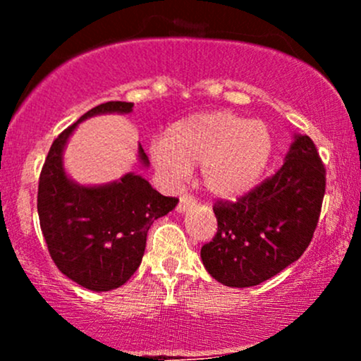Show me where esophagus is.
Returning a JSON list of instances; mask_svg holds the SVG:
<instances>
[{
    "label": "esophagus",
    "mask_w": 361,
    "mask_h": 361,
    "mask_svg": "<svg viewBox=\"0 0 361 361\" xmlns=\"http://www.w3.org/2000/svg\"><path fill=\"white\" fill-rule=\"evenodd\" d=\"M193 204H195V200H193L192 197H190V195H183V197L180 198V202H178L176 210H178V212H180V214H185L186 210L192 209Z\"/></svg>",
    "instance_id": "esophagus-1"
}]
</instances>
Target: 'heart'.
Segmentation results:
<instances>
[{
	"label": "heart",
	"mask_w": 361,
	"mask_h": 361,
	"mask_svg": "<svg viewBox=\"0 0 361 361\" xmlns=\"http://www.w3.org/2000/svg\"><path fill=\"white\" fill-rule=\"evenodd\" d=\"M273 137L261 120L233 111H205L176 120L163 140L151 147V159L168 181H180L200 166L204 188L215 198L234 200L259 183L271 159Z\"/></svg>",
	"instance_id": "heart-1"
}]
</instances>
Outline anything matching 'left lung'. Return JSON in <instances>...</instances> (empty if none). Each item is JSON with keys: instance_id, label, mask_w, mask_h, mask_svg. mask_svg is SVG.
Listing matches in <instances>:
<instances>
[{"instance_id": "1", "label": "left lung", "mask_w": 361, "mask_h": 361, "mask_svg": "<svg viewBox=\"0 0 361 361\" xmlns=\"http://www.w3.org/2000/svg\"><path fill=\"white\" fill-rule=\"evenodd\" d=\"M326 171L314 142L295 134L285 163L235 204L214 207L217 234L202 247L205 270L222 285L255 287L290 267L316 231Z\"/></svg>"}]
</instances>
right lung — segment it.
Masks as SVG:
<instances>
[{
    "mask_svg": "<svg viewBox=\"0 0 361 361\" xmlns=\"http://www.w3.org/2000/svg\"><path fill=\"white\" fill-rule=\"evenodd\" d=\"M134 103L106 102L86 111L52 142L39 180L40 229L61 273L93 292L122 287L134 275L146 250L149 227L178 205L146 178L126 173L103 185H81L64 168V149L78 123L106 114H130ZM137 159L149 168L142 146Z\"/></svg>",
    "mask_w": 361,
    "mask_h": 361,
    "instance_id": "add662e5",
    "label": "right lung"
}]
</instances>
